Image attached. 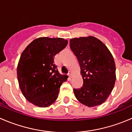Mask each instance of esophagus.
I'll return each instance as SVG.
<instances>
[{"label": "esophagus", "mask_w": 132, "mask_h": 132, "mask_svg": "<svg viewBox=\"0 0 132 132\" xmlns=\"http://www.w3.org/2000/svg\"><path fill=\"white\" fill-rule=\"evenodd\" d=\"M68 75L70 77H72V71H69V74H68Z\"/></svg>", "instance_id": "34e87169"}]
</instances>
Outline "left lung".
Listing matches in <instances>:
<instances>
[{
	"label": "left lung",
	"mask_w": 132,
	"mask_h": 132,
	"mask_svg": "<svg viewBox=\"0 0 132 132\" xmlns=\"http://www.w3.org/2000/svg\"><path fill=\"white\" fill-rule=\"evenodd\" d=\"M70 47L77 58L83 85L74 89L80 103L92 107L107 100L115 85L116 65L112 54L100 40L93 36L70 40Z\"/></svg>",
	"instance_id": "8db88e82"
}]
</instances>
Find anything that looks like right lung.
<instances>
[{
  "mask_svg": "<svg viewBox=\"0 0 132 132\" xmlns=\"http://www.w3.org/2000/svg\"><path fill=\"white\" fill-rule=\"evenodd\" d=\"M67 43L63 38L39 37L21 53L17 67L19 86L25 98L37 107H47L55 102L61 85L67 79L54 64V56Z\"/></svg>",
  "mask_w": 132,
  "mask_h": 132,
  "instance_id": "add662e5",
  "label": "right lung"
}]
</instances>
